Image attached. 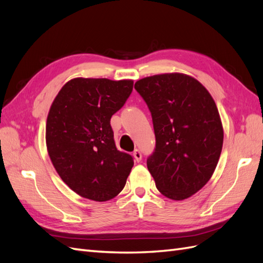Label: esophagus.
I'll return each instance as SVG.
<instances>
[{
  "label": "esophagus",
  "mask_w": 263,
  "mask_h": 263,
  "mask_svg": "<svg viewBox=\"0 0 263 263\" xmlns=\"http://www.w3.org/2000/svg\"><path fill=\"white\" fill-rule=\"evenodd\" d=\"M133 156H134V158H135V160H136L137 162L141 161L142 156H141V153H140V151H139L138 149H135V151L133 153Z\"/></svg>",
  "instance_id": "obj_1"
}]
</instances>
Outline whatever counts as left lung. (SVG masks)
Listing matches in <instances>:
<instances>
[{"label":"left lung","mask_w":263,"mask_h":263,"mask_svg":"<svg viewBox=\"0 0 263 263\" xmlns=\"http://www.w3.org/2000/svg\"><path fill=\"white\" fill-rule=\"evenodd\" d=\"M154 123L156 148L148 170L162 195L185 200L216 168L224 132L216 104L196 79L183 73L147 77L135 83Z\"/></svg>","instance_id":"left-lung-1"}]
</instances>
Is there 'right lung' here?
<instances>
[{"mask_svg": "<svg viewBox=\"0 0 263 263\" xmlns=\"http://www.w3.org/2000/svg\"><path fill=\"white\" fill-rule=\"evenodd\" d=\"M133 85V80L76 78L52 102L47 149L62 181L82 197L105 202L126 184L134 160L117 150L110 117L124 106Z\"/></svg>", "mask_w": 263, "mask_h": 263, "instance_id": "add662e5", "label": "right lung"}]
</instances>
